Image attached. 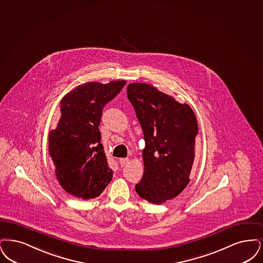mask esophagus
<instances>
[{
  "mask_svg": "<svg viewBox=\"0 0 263 263\" xmlns=\"http://www.w3.org/2000/svg\"><path fill=\"white\" fill-rule=\"evenodd\" d=\"M128 158H121L120 160H119V163H120V165L122 166V167H124V166H126V164L128 163Z\"/></svg>",
  "mask_w": 263,
  "mask_h": 263,
  "instance_id": "1",
  "label": "esophagus"
}]
</instances>
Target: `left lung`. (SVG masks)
<instances>
[{
    "mask_svg": "<svg viewBox=\"0 0 263 263\" xmlns=\"http://www.w3.org/2000/svg\"><path fill=\"white\" fill-rule=\"evenodd\" d=\"M144 135V173L136 185L138 195L161 204L181 194L194 160L198 126L193 109L146 83L126 88Z\"/></svg>",
    "mask_w": 263,
    "mask_h": 263,
    "instance_id": "8db88e82",
    "label": "left lung"
}]
</instances>
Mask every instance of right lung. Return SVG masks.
<instances>
[{"label": "right lung", "instance_id": "1", "mask_svg": "<svg viewBox=\"0 0 263 263\" xmlns=\"http://www.w3.org/2000/svg\"><path fill=\"white\" fill-rule=\"evenodd\" d=\"M126 82H87L61 100V118L49 134V153L59 183L68 194L95 198L112 181L113 171L108 166L98 126L104 106Z\"/></svg>", "mask_w": 263, "mask_h": 263}]
</instances>
